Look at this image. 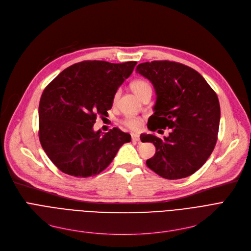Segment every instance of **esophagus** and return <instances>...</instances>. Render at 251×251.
I'll use <instances>...</instances> for the list:
<instances>
[{"mask_svg": "<svg viewBox=\"0 0 251 251\" xmlns=\"http://www.w3.org/2000/svg\"><path fill=\"white\" fill-rule=\"evenodd\" d=\"M131 138H132L133 141H139V140H140L139 135L136 134V133H132V134H131Z\"/></svg>", "mask_w": 251, "mask_h": 251, "instance_id": "1", "label": "esophagus"}]
</instances>
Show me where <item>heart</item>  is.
Returning <instances> with one entry per match:
<instances>
[{"mask_svg":"<svg viewBox=\"0 0 251 251\" xmlns=\"http://www.w3.org/2000/svg\"><path fill=\"white\" fill-rule=\"evenodd\" d=\"M130 87L133 90L134 94L140 99H142L147 95H151V91H152L151 83L148 80H146V79H135V80H133L130 83ZM119 96H120V91L118 90L115 92V95L113 97L114 103L118 100ZM123 124L131 130H137L141 127L142 120L138 117L127 116L123 120Z\"/></svg>","mask_w":251,"mask_h":251,"instance_id":"obj_1","label":"heart"}]
</instances>
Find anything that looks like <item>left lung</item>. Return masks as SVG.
<instances>
[{
  "label": "left lung",
  "mask_w": 251,
  "mask_h": 251,
  "mask_svg": "<svg viewBox=\"0 0 251 251\" xmlns=\"http://www.w3.org/2000/svg\"><path fill=\"white\" fill-rule=\"evenodd\" d=\"M136 72L149 79L156 94L148 128L172 129L164 139L140 135L142 142L155 147L148 167L170 180L192 175L207 161L218 139L221 110L217 94L199 72L181 63L146 62Z\"/></svg>",
  "instance_id": "left-lung-1"
}]
</instances>
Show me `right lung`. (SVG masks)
I'll list each match as a JSON object with an SVG mask.
<instances>
[{
  "label": "right lung",
  "instance_id": "add662e5",
  "mask_svg": "<svg viewBox=\"0 0 251 251\" xmlns=\"http://www.w3.org/2000/svg\"><path fill=\"white\" fill-rule=\"evenodd\" d=\"M137 63L83 61L63 70L44 90L38 136L49 159L63 173L95 176L107 168L131 135L118 127L101 135L97 117H108L113 97Z\"/></svg>",
  "mask_w": 251,
  "mask_h": 251
}]
</instances>
